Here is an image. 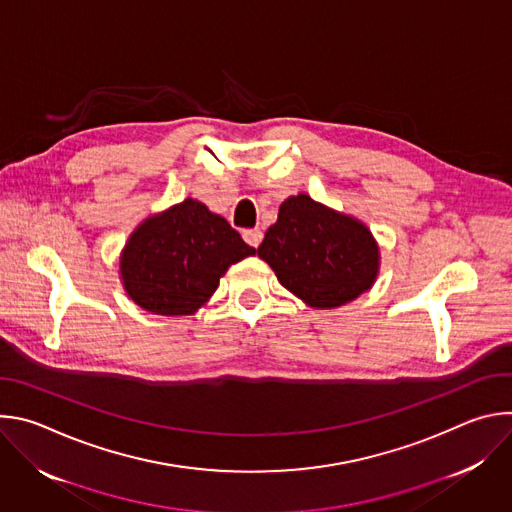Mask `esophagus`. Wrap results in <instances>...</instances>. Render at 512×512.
I'll use <instances>...</instances> for the list:
<instances>
[{
    "mask_svg": "<svg viewBox=\"0 0 512 512\" xmlns=\"http://www.w3.org/2000/svg\"><path fill=\"white\" fill-rule=\"evenodd\" d=\"M243 239H245V243L247 245H251V247H259L261 245V241H263V233L259 231V229H245L243 231Z\"/></svg>",
    "mask_w": 512,
    "mask_h": 512,
    "instance_id": "34e87169",
    "label": "esophagus"
}]
</instances>
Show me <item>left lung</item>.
Instances as JSON below:
<instances>
[{
  "label": "left lung",
  "instance_id": "obj_1",
  "mask_svg": "<svg viewBox=\"0 0 512 512\" xmlns=\"http://www.w3.org/2000/svg\"><path fill=\"white\" fill-rule=\"evenodd\" d=\"M257 255L287 291L316 310L356 300L375 285L381 269L371 229L304 192L281 202Z\"/></svg>",
  "mask_w": 512,
  "mask_h": 512
}]
</instances>
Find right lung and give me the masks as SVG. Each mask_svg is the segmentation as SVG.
<instances>
[{"label": "right lung", "instance_id": "right-lung-1", "mask_svg": "<svg viewBox=\"0 0 512 512\" xmlns=\"http://www.w3.org/2000/svg\"><path fill=\"white\" fill-rule=\"evenodd\" d=\"M257 251L221 214L186 198L141 221L119 255L125 294L160 316H192L227 269Z\"/></svg>", "mask_w": 512, "mask_h": 512}]
</instances>
